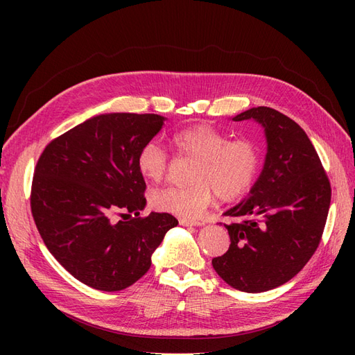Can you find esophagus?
<instances>
[{
  "instance_id": "esophagus-1",
  "label": "esophagus",
  "mask_w": 355,
  "mask_h": 355,
  "mask_svg": "<svg viewBox=\"0 0 355 355\" xmlns=\"http://www.w3.org/2000/svg\"><path fill=\"white\" fill-rule=\"evenodd\" d=\"M179 223L182 225V227H200V225H201V222H198V220L185 219V218H180Z\"/></svg>"
}]
</instances>
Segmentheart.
Here are the masks:
<instances>
[{
	"label": "heart",
	"instance_id": "heart-1",
	"mask_svg": "<svg viewBox=\"0 0 355 355\" xmlns=\"http://www.w3.org/2000/svg\"><path fill=\"white\" fill-rule=\"evenodd\" d=\"M178 157L196 159L185 187L155 191L151 204L155 210L180 218H198L211 202L214 194L220 201H234L249 191L262 166L261 146L252 139L230 141L210 125H192L171 136ZM168 157L155 142L139 149L136 166L149 182L163 180L168 170Z\"/></svg>",
	"mask_w": 355,
	"mask_h": 355
}]
</instances>
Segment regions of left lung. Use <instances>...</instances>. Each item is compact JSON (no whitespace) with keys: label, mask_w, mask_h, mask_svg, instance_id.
Wrapping results in <instances>:
<instances>
[{"label":"left lung","mask_w":355,"mask_h":355,"mask_svg":"<svg viewBox=\"0 0 355 355\" xmlns=\"http://www.w3.org/2000/svg\"><path fill=\"white\" fill-rule=\"evenodd\" d=\"M232 120H254L263 127L266 157L249 197L225 211L243 220L225 225L230 249L211 263L231 287L261 293L292 280L314 254L331 188L314 145L288 116L257 106Z\"/></svg>","instance_id":"left-lung-1"}]
</instances>
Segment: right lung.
Wrapping results in <instances>:
<instances>
[{
  "instance_id": "obj_1",
  "label": "right lung",
  "mask_w": 355,
  "mask_h": 355,
  "mask_svg": "<svg viewBox=\"0 0 355 355\" xmlns=\"http://www.w3.org/2000/svg\"><path fill=\"white\" fill-rule=\"evenodd\" d=\"M166 121L157 114H101L46 146L35 167L31 210L50 253L78 282L103 292L136 283L178 219L145 209L139 149ZM124 212L131 218L116 221Z\"/></svg>"
}]
</instances>
